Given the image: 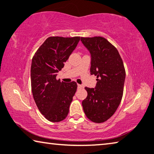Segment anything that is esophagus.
<instances>
[{"instance_id":"esophagus-1","label":"esophagus","mask_w":154,"mask_h":154,"mask_svg":"<svg viewBox=\"0 0 154 154\" xmlns=\"http://www.w3.org/2000/svg\"><path fill=\"white\" fill-rule=\"evenodd\" d=\"M78 87H79V88H82V85H80V84H78Z\"/></svg>"}]
</instances>
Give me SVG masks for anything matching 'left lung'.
Instances as JSON below:
<instances>
[{
	"label": "left lung",
	"instance_id": "8db88e82",
	"mask_svg": "<svg viewBox=\"0 0 154 154\" xmlns=\"http://www.w3.org/2000/svg\"><path fill=\"white\" fill-rule=\"evenodd\" d=\"M82 44L91 56V75H96L94 88L85 87L87 96L82 105L87 118L96 123L110 118L123 95L125 69L117 49L101 36L81 37Z\"/></svg>",
	"mask_w": 154,
	"mask_h": 154
}]
</instances>
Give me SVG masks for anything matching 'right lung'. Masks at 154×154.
<instances>
[{"label":"right lung","instance_id":"obj_1","mask_svg":"<svg viewBox=\"0 0 154 154\" xmlns=\"http://www.w3.org/2000/svg\"><path fill=\"white\" fill-rule=\"evenodd\" d=\"M80 36L47 38L33 56L31 66V85L38 108L49 121L60 122L69 111L77 84L56 79L71 54L76 47Z\"/></svg>","mask_w":154,"mask_h":154}]
</instances>
